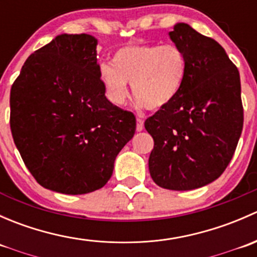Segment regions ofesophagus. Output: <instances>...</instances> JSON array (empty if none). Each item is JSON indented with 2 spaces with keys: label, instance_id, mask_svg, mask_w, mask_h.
<instances>
[{
  "label": "esophagus",
  "instance_id": "esophagus-1",
  "mask_svg": "<svg viewBox=\"0 0 257 257\" xmlns=\"http://www.w3.org/2000/svg\"><path fill=\"white\" fill-rule=\"evenodd\" d=\"M144 128V120L142 116H137V132H142Z\"/></svg>",
  "mask_w": 257,
  "mask_h": 257
}]
</instances>
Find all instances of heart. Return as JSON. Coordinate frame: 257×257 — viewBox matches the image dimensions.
Returning <instances> with one entry per match:
<instances>
[{
	"label": "heart",
	"mask_w": 257,
	"mask_h": 257,
	"mask_svg": "<svg viewBox=\"0 0 257 257\" xmlns=\"http://www.w3.org/2000/svg\"><path fill=\"white\" fill-rule=\"evenodd\" d=\"M186 68L185 52L177 45L129 43L114 53L112 63L100 64L99 78L113 104L121 105L128 99V83H132L138 103L157 110L175 99Z\"/></svg>",
	"instance_id": "1"
}]
</instances>
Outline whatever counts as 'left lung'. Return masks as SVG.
Segmentation results:
<instances>
[{"mask_svg":"<svg viewBox=\"0 0 257 257\" xmlns=\"http://www.w3.org/2000/svg\"><path fill=\"white\" fill-rule=\"evenodd\" d=\"M169 37L185 52L188 68L179 94L145 120L154 139L149 172L169 190H193L216 180L242 132L240 74L225 49L186 23Z\"/></svg>","mask_w":257,"mask_h":257,"instance_id":"left-lung-1","label":"left lung"}]
</instances>
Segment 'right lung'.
<instances>
[{
  "instance_id": "obj_1",
  "label": "right lung",
  "mask_w": 257,
  "mask_h": 257,
  "mask_svg": "<svg viewBox=\"0 0 257 257\" xmlns=\"http://www.w3.org/2000/svg\"><path fill=\"white\" fill-rule=\"evenodd\" d=\"M93 36H57L26 59L10 95V125L40 185L69 195L103 188L136 133V116L105 97Z\"/></svg>"
}]
</instances>
